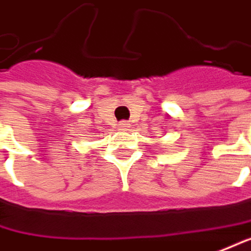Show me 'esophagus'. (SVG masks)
<instances>
[{"label":"esophagus","mask_w":251,"mask_h":251,"mask_svg":"<svg viewBox=\"0 0 251 251\" xmlns=\"http://www.w3.org/2000/svg\"><path fill=\"white\" fill-rule=\"evenodd\" d=\"M118 127H120V128H127V127H130V123H128V121H121V123L118 124Z\"/></svg>","instance_id":"1"}]
</instances>
